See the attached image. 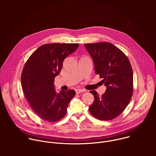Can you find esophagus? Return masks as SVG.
I'll list each match as a JSON object with an SVG mask.
<instances>
[{
  "mask_svg": "<svg viewBox=\"0 0 156 156\" xmlns=\"http://www.w3.org/2000/svg\"><path fill=\"white\" fill-rule=\"evenodd\" d=\"M76 91V94H80L81 93H83V92H85L86 90H83V89H76V90H75Z\"/></svg>",
  "mask_w": 156,
  "mask_h": 156,
  "instance_id": "obj_1",
  "label": "esophagus"
}]
</instances>
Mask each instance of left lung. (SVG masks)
<instances>
[{
    "instance_id": "8db88e82",
    "label": "left lung",
    "mask_w": 156,
    "mask_h": 156,
    "mask_svg": "<svg viewBox=\"0 0 156 156\" xmlns=\"http://www.w3.org/2000/svg\"><path fill=\"white\" fill-rule=\"evenodd\" d=\"M84 46L93 58L95 73L107 87L101 96L96 91H90L94 101L89 110L99 120H113L123 112L133 95L131 63L126 55L110 42L84 44Z\"/></svg>"
}]
</instances>
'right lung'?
<instances>
[{"label": "right lung", "mask_w": 156, "mask_h": 156, "mask_svg": "<svg viewBox=\"0 0 156 156\" xmlns=\"http://www.w3.org/2000/svg\"><path fill=\"white\" fill-rule=\"evenodd\" d=\"M78 46L76 43L44 44L24 65L21 77L22 90L34 113L44 120L56 122L63 118L69 102L75 96L72 90L56 93L54 83L64 59Z\"/></svg>", "instance_id": "right-lung-1"}]
</instances>
